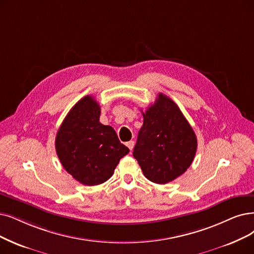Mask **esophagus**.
<instances>
[{
    "mask_svg": "<svg viewBox=\"0 0 254 254\" xmlns=\"http://www.w3.org/2000/svg\"><path fill=\"white\" fill-rule=\"evenodd\" d=\"M126 145H127V147H128L130 150H132L133 147H134V141H133V140H130V141H128V143H127Z\"/></svg>",
    "mask_w": 254,
    "mask_h": 254,
    "instance_id": "obj_1",
    "label": "esophagus"
}]
</instances>
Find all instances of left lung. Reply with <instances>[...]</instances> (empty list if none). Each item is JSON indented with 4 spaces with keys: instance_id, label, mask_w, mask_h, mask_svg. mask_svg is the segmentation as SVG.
<instances>
[{
    "instance_id": "8db88e82",
    "label": "left lung",
    "mask_w": 254,
    "mask_h": 254,
    "mask_svg": "<svg viewBox=\"0 0 254 254\" xmlns=\"http://www.w3.org/2000/svg\"><path fill=\"white\" fill-rule=\"evenodd\" d=\"M133 157L147 179L158 185L173 181L190 168L197 151V137L174 101L166 95L143 113Z\"/></svg>"
}]
</instances>
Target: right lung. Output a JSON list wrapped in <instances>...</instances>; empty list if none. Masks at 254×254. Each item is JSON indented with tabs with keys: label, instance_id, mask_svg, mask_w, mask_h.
Listing matches in <instances>:
<instances>
[{
	"label": "right lung",
	"instance_id": "1",
	"mask_svg": "<svg viewBox=\"0 0 254 254\" xmlns=\"http://www.w3.org/2000/svg\"><path fill=\"white\" fill-rule=\"evenodd\" d=\"M101 108L92 96L72 107L57 131L55 148L68 174L84 186H98L113 176L129 149L115 129L100 123Z\"/></svg>",
	"mask_w": 254,
	"mask_h": 254
}]
</instances>
